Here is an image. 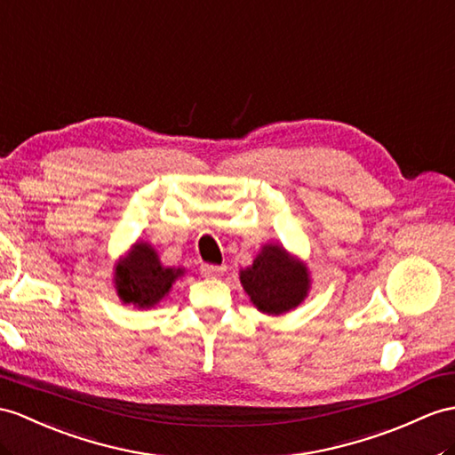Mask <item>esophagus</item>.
Here are the masks:
<instances>
[{
    "mask_svg": "<svg viewBox=\"0 0 455 455\" xmlns=\"http://www.w3.org/2000/svg\"><path fill=\"white\" fill-rule=\"evenodd\" d=\"M226 270V266H216V264H201V272L204 275H220Z\"/></svg>",
    "mask_w": 455,
    "mask_h": 455,
    "instance_id": "1",
    "label": "esophagus"
}]
</instances>
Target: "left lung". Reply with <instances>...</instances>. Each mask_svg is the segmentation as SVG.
<instances>
[{
	"instance_id": "1",
	"label": "left lung",
	"mask_w": 455,
	"mask_h": 455,
	"mask_svg": "<svg viewBox=\"0 0 455 455\" xmlns=\"http://www.w3.org/2000/svg\"><path fill=\"white\" fill-rule=\"evenodd\" d=\"M241 283L251 301L266 315L295 308L308 291L307 268L278 245H266L252 266L241 270Z\"/></svg>"
}]
</instances>
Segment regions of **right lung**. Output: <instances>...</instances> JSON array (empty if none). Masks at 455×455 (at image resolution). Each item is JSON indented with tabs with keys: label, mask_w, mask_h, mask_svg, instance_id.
Segmentation results:
<instances>
[{
	"label": "right lung",
	"mask_w": 455,
	"mask_h": 455,
	"mask_svg": "<svg viewBox=\"0 0 455 455\" xmlns=\"http://www.w3.org/2000/svg\"><path fill=\"white\" fill-rule=\"evenodd\" d=\"M181 274V268H164L150 245L137 243L129 257L117 266L116 287L124 303L148 308L170 291L172 283Z\"/></svg>",
	"instance_id": "obj_1"
}]
</instances>
